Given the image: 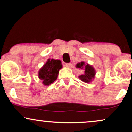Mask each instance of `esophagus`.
<instances>
[{
	"label": "esophagus",
	"instance_id": "34e87169",
	"mask_svg": "<svg viewBox=\"0 0 132 132\" xmlns=\"http://www.w3.org/2000/svg\"><path fill=\"white\" fill-rule=\"evenodd\" d=\"M65 66L67 68H71V67H72V64H70V63H68V64H65Z\"/></svg>",
	"mask_w": 132,
	"mask_h": 132
}]
</instances>
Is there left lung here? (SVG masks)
<instances>
[{
  "mask_svg": "<svg viewBox=\"0 0 132 132\" xmlns=\"http://www.w3.org/2000/svg\"><path fill=\"white\" fill-rule=\"evenodd\" d=\"M76 68H80L84 70V74L79 76L78 77L80 80L85 83H90L93 81L95 78L96 71L93 66L89 64H85L84 61L77 63L76 65Z\"/></svg>",
  "mask_w": 132,
  "mask_h": 132,
  "instance_id": "8db88e82",
  "label": "left lung"
}]
</instances>
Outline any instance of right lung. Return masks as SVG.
Masks as SVG:
<instances>
[{
	"mask_svg": "<svg viewBox=\"0 0 132 132\" xmlns=\"http://www.w3.org/2000/svg\"><path fill=\"white\" fill-rule=\"evenodd\" d=\"M62 68L61 61L58 59H48L38 71L39 79L45 86H48L57 79L59 70Z\"/></svg>",
	"mask_w": 132,
	"mask_h": 132,
	"instance_id": "right-lung-1",
	"label": "right lung"
}]
</instances>
